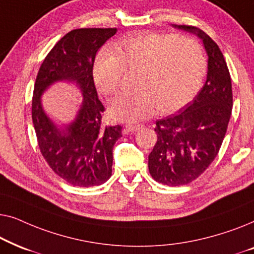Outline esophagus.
I'll return each instance as SVG.
<instances>
[{
  "label": "esophagus",
  "mask_w": 254,
  "mask_h": 254,
  "mask_svg": "<svg viewBox=\"0 0 254 254\" xmlns=\"http://www.w3.org/2000/svg\"><path fill=\"white\" fill-rule=\"evenodd\" d=\"M141 128H142V125L128 124V125H126V126H125L124 131H125V134H129V133H134V131L141 129Z\"/></svg>",
  "instance_id": "esophagus-1"
}]
</instances>
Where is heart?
<instances>
[{"instance_id": "obj_1", "label": "heart", "mask_w": 254, "mask_h": 254, "mask_svg": "<svg viewBox=\"0 0 254 254\" xmlns=\"http://www.w3.org/2000/svg\"><path fill=\"white\" fill-rule=\"evenodd\" d=\"M126 69H138L136 90L121 93L111 103L118 120L138 121L158 111L175 113L192 100L201 88L207 64L202 48L190 38L171 33H140L104 48L93 65L99 91L114 95Z\"/></svg>"}]
</instances>
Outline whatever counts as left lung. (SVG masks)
Wrapping results in <instances>:
<instances>
[{
	"mask_svg": "<svg viewBox=\"0 0 254 254\" xmlns=\"http://www.w3.org/2000/svg\"><path fill=\"white\" fill-rule=\"evenodd\" d=\"M202 39L208 54L207 81L193 102L179 113L156 121L157 141L149 155L156 182L182 186L202 175L216 157L232 110L231 77L217 44L199 27L175 25Z\"/></svg>",
	"mask_w": 254,
	"mask_h": 254,
	"instance_id": "8db88e82",
	"label": "left lung"
}]
</instances>
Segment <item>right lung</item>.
Segmentation results:
<instances>
[{
  "instance_id": "add662e5",
  "label": "right lung",
  "mask_w": 254,
  "mask_h": 254,
  "mask_svg": "<svg viewBox=\"0 0 254 254\" xmlns=\"http://www.w3.org/2000/svg\"><path fill=\"white\" fill-rule=\"evenodd\" d=\"M116 33V27L68 32L44 59L34 83L32 120L40 152L50 168L72 186L102 185L112 175V150L123 136V127L103 125L105 109L98 99L92 70L97 52ZM62 79L78 83L83 104L74 123L58 128L44 114L40 97L47 86Z\"/></svg>"
}]
</instances>
